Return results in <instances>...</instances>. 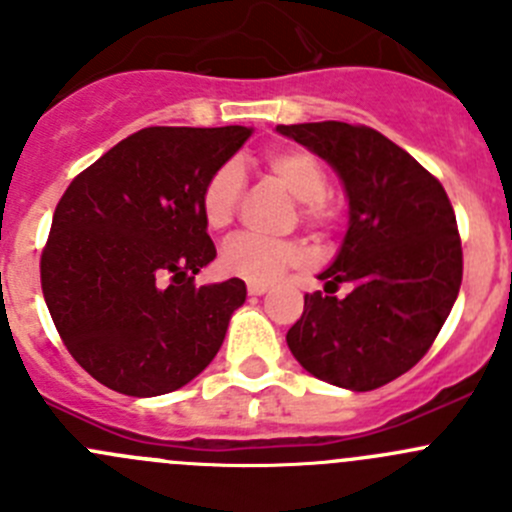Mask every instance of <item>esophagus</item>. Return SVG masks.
Masks as SVG:
<instances>
[{
	"mask_svg": "<svg viewBox=\"0 0 512 512\" xmlns=\"http://www.w3.org/2000/svg\"><path fill=\"white\" fill-rule=\"evenodd\" d=\"M267 289H270V285H265V282H247V292H250L252 297H260Z\"/></svg>",
	"mask_w": 512,
	"mask_h": 512,
	"instance_id": "obj_1",
	"label": "esophagus"
}]
</instances>
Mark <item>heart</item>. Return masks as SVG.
<instances>
[{
	"label": "heart",
	"instance_id": "b5f03b06",
	"mask_svg": "<svg viewBox=\"0 0 512 512\" xmlns=\"http://www.w3.org/2000/svg\"><path fill=\"white\" fill-rule=\"evenodd\" d=\"M265 168L292 198L299 200L302 220L312 227H327L334 220V208L327 200V173L322 163L304 148L280 146L265 153ZM245 173L237 160L220 165L200 193V213L210 230H225L240 205ZM304 252L297 242L270 240V237L240 232L220 252V267L225 275L247 282H272L299 265Z\"/></svg>",
	"mask_w": 512,
	"mask_h": 512
}]
</instances>
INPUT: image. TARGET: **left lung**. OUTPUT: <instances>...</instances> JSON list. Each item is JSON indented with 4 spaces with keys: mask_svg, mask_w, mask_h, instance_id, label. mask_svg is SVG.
I'll return each instance as SVG.
<instances>
[{
    "mask_svg": "<svg viewBox=\"0 0 512 512\" xmlns=\"http://www.w3.org/2000/svg\"><path fill=\"white\" fill-rule=\"evenodd\" d=\"M342 180L349 225L337 257L304 294L287 347L312 376L349 391L389 384L418 364L451 314L463 277L443 185L379 131L342 121L277 126ZM349 284L347 298H334Z\"/></svg>",
    "mask_w": 512,
    "mask_h": 512,
    "instance_id": "left-lung-1",
    "label": "left lung"
}]
</instances>
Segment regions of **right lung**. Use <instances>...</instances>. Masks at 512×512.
Returning a JSON list of instances; mask_svg holds the SVG:
<instances>
[{
	"mask_svg": "<svg viewBox=\"0 0 512 512\" xmlns=\"http://www.w3.org/2000/svg\"><path fill=\"white\" fill-rule=\"evenodd\" d=\"M250 128L153 126L76 175L41 255V289L71 356L148 399L193 381L223 347L245 282L195 287L215 260L200 193Z\"/></svg>",
	"mask_w": 512,
	"mask_h": 512,
	"instance_id": "right-lung-1",
	"label": "right lung"
}]
</instances>
